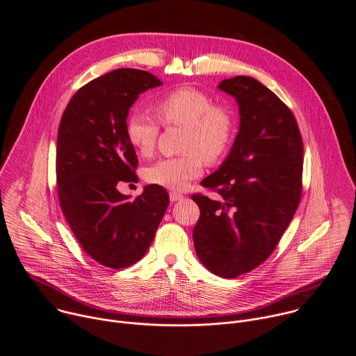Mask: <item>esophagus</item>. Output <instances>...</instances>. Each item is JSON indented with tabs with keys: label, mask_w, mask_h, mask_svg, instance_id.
I'll return each instance as SVG.
<instances>
[{
	"label": "esophagus",
	"mask_w": 356,
	"mask_h": 356,
	"mask_svg": "<svg viewBox=\"0 0 356 356\" xmlns=\"http://www.w3.org/2000/svg\"><path fill=\"white\" fill-rule=\"evenodd\" d=\"M169 197H170V201H172V202L180 201V200H183V198H184V195H183V194H180V193H176V191H172V193L169 194Z\"/></svg>",
	"instance_id": "esophagus-1"
}]
</instances>
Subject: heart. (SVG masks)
Masks as SVG:
<instances>
[{"instance_id":"b5f03b06","label":"heart","mask_w":356,"mask_h":356,"mask_svg":"<svg viewBox=\"0 0 356 356\" xmlns=\"http://www.w3.org/2000/svg\"><path fill=\"white\" fill-rule=\"evenodd\" d=\"M155 110L165 125L186 127L183 150L187 154L158 161L146 169L145 177L170 190H184L201 176L202 158L213 163L227 154L234 138V117L227 107L214 104L209 94L193 87L168 92L156 101ZM159 131L158 121L147 113L136 111L127 118V138L142 156L154 152Z\"/></svg>"}]
</instances>
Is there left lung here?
<instances>
[{
	"label": "left lung",
	"mask_w": 356,
	"mask_h": 356,
	"mask_svg": "<svg viewBox=\"0 0 356 356\" xmlns=\"http://www.w3.org/2000/svg\"><path fill=\"white\" fill-rule=\"evenodd\" d=\"M239 106V132L227 159L201 186L218 200L193 194L200 218L197 257L211 273L234 279L264 264L289 227L301 198L302 139L283 101L248 76L222 80Z\"/></svg>",
	"instance_id": "1"
}]
</instances>
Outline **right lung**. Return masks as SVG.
<instances>
[{
  "mask_svg": "<svg viewBox=\"0 0 356 356\" xmlns=\"http://www.w3.org/2000/svg\"><path fill=\"white\" fill-rule=\"evenodd\" d=\"M162 84L143 70H113L77 90L60 120V207L87 255L107 268L142 259L169 206L162 186H146L135 200L117 188L136 179L138 158L125 132L129 108L140 92Z\"/></svg>",
  "mask_w": 356,
  "mask_h": 356,
  "instance_id": "add662e5",
  "label": "right lung"
}]
</instances>
